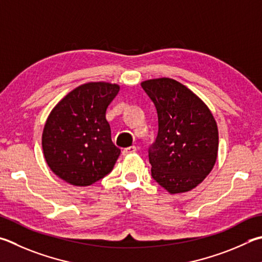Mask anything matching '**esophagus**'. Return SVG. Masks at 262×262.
<instances>
[{"mask_svg": "<svg viewBox=\"0 0 262 262\" xmlns=\"http://www.w3.org/2000/svg\"><path fill=\"white\" fill-rule=\"evenodd\" d=\"M137 147L135 145H132V146H128V147H125V149L122 150V155L123 156H127V155H130V154H134V152H136Z\"/></svg>", "mask_w": 262, "mask_h": 262, "instance_id": "1", "label": "esophagus"}]
</instances>
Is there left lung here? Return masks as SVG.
I'll use <instances>...</instances> for the list:
<instances>
[{
	"label": "left lung",
	"mask_w": 262,
	"mask_h": 262,
	"mask_svg": "<svg viewBox=\"0 0 262 262\" xmlns=\"http://www.w3.org/2000/svg\"><path fill=\"white\" fill-rule=\"evenodd\" d=\"M141 85L158 116V134L147 149L152 178L170 193L189 191L215 164L216 122L202 99L173 79L147 80Z\"/></svg>",
	"instance_id": "obj_1"
}]
</instances>
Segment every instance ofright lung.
<instances>
[{
  "mask_svg": "<svg viewBox=\"0 0 262 262\" xmlns=\"http://www.w3.org/2000/svg\"><path fill=\"white\" fill-rule=\"evenodd\" d=\"M118 84L79 85L57 104L47 119L42 149L50 169L77 187H85L111 172L120 149L113 144L106 108Z\"/></svg>",
  "mask_w": 262,
  "mask_h": 262,
  "instance_id": "right-lung-1",
  "label": "right lung"
}]
</instances>
